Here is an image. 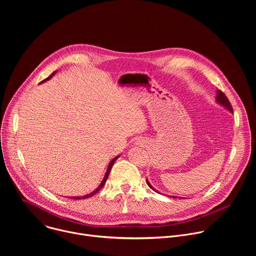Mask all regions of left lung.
Here are the masks:
<instances>
[{"instance_id": "left-lung-1", "label": "left lung", "mask_w": 256, "mask_h": 256, "mask_svg": "<svg viewBox=\"0 0 256 256\" xmlns=\"http://www.w3.org/2000/svg\"><path fill=\"white\" fill-rule=\"evenodd\" d=\"M216 102L218 103V104H221V105H223L225 108H227L229 112H233V108H232V105H231V103H230V101H229V99L227 98V96L222 92V91H218V94H216ZM147 184L149 186V188H151V190H153L154 192H157L151 184H150V182L147 180ZM173 198H177L176 196H172Z\"/></svg>"}]
</instances>
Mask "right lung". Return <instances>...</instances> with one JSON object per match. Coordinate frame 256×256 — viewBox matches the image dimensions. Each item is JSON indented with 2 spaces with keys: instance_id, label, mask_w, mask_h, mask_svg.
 Listing matches in <instances>:
<instances>
[{
  "instance_id": "add662e5",
  "label": "right lung",
  "mask_w": 256,
  "mask_h": 256,
  "mask_svg": "<svg viewBox=\"0 0 256 256\" xmlns=\"http://www.w3.org/2000/svg\"><path fill=\"white\" fill-rule=\"evenodd\" d=\"M54 74V72H52V74L50 76V77H48L46 79H44V81H42V82H46V80H48V79H50L52 78V76ZM118 158V157H116V158H114L112 161H110V163H109V165H108V167H107V170H106V173H105V175H104V178H103V180L101 181V184H100V186L93 192H91V194H86V196H72V198H75V200H83V198H90V196H94V194H96L102 188H103V186L105 184V182H106V180H107V177H108V175H109V172H110V170H112V166H114V161L116 160Z\"/></svg>"
}]
</instances>
